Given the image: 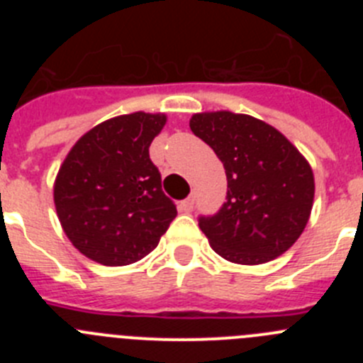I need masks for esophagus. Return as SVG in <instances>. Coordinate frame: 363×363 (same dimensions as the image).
I'll use <instances>...</instances> for the list:
<instances>
[{"instance_id": "esophagus-1", "label": "esophagus", "mask_w": 363, "mask_h": 363, "mask_svg": "<svg viewBox=\"0 0 363 363\" xmlns=\"http://www.w3.org/2000/svg\"><path fill=\"white\" fill-rule=\"evenodd\" d=\"M178 207H179V211H182V213H191L192 207H194V194H189L185 200L179 201Z\"/></svg>"}]
</instances>
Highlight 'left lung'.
Masks as SVG:
<instances>
[{
  "mask_svg": "<svg viewBox=\"0 0 363 363\" xmlns=\"http://www.w3.org/2000/svg\"><path fill=\"white\" fill-rule=\"evenodd\" d=\"M189 125L216 152L227 174V201L214 216H200L211 247L242 265L284 255L313 209L309 162L280 130L247 114L200 112Z\"/></svg>",
  "mask_w": 363,
  "mask_h": 363,
  "instance_id": "8db88e82",
  "label": "left lung"
}]
</instances>
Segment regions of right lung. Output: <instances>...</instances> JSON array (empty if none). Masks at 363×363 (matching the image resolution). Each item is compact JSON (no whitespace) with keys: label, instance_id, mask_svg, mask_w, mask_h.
Segmentation results:
<instances>
[{"label":"right lung","instance_id":"add662e5","mask_svg":"<svg viewBox=\"0 0 363 363\" xmlns=\"http://www.w3.org/2000/svg\"><path fill=\"white\" fill-rule=\"evenodd\" d=\"M165 114L111 118L74 143L54 182V205L67 238L86 258L120 267L145 258L176 218L149 158Z\"/></svg>","mask_w":363,"mask_h":363}]
</instances>
